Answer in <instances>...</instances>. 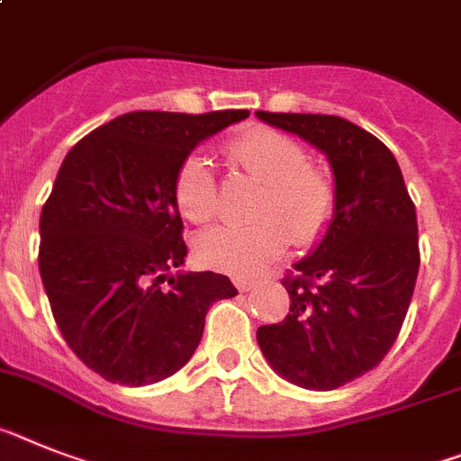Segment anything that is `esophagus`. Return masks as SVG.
I'll use <instances>...</instances> for the list:
<instances>
[{"instance_id":"1","label":"esophagus","mask_w":461,"mask_h":461,"mask_svg":"<svg viewBox=\"0 0 461 461\" xmlns=\"http://www.w3.org/2000/svg\"><path fill=\"white\" fill-rule=\"evenodd\" d=\"M234 285H237V288L241 290V293H249L250 288H255V285H258V281H255V278L237 276V278H234Z\"/></svg>"}]
</instances>
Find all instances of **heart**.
<instances>
[{"label":"heart","mask_w":461,"mask_h":461,"mask_svg":"<svg viewBox=\"0 0 461 461\" xmlns=\"http://www.w3.org/2000/svg\"><path fill=\"white\" fill-rule=\"evenodd\" d=\"M230 157L260 180L258 220L220 224L196 239L203 265L234 276H250L284 255L290 239L309 246L328 230L335 212V180L309 164L304 147L274 129H250L230 142ZM177 208L189 222L206 224L218 212V183L203 154H189L176 176Z\"/></svg>","instance_id":"obj_1"}]
</instances>
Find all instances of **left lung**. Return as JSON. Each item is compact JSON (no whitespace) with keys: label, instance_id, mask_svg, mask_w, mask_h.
I'll list each match as a JSON object with an SVG mask.
<instances>
[{"label":"left lung","instance_id":"1","mask_svg":"<svg viewBox=\"0 0 461 461\" xmlns=\"http://www.w3.org/2000/svg\"><path fill=\"white\" fill-rule=\"evenodd\" d=\"M328 157L335 212L297 276H285L290 312L258 328L267 363L293 384L330 392L386 356L408 314L417 272L415 203L396 157L361 126L332 114L255 112Z\"/></svg>","mask_w":461,"mask_h":461}]
</instances>
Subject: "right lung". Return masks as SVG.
Returning <instances> with one entry per match:
<instances>
[{
	"label": "right lung",
	"instance_id": "add662e5",
	"mask_svg": "<svg viewBox=\"0 0 461 461\" xmlns=\"http://www.w3.org/2000/svg\"><path fill=\"white\" fill-rule=\"evenodd\" d=\"M249 117L129 112L65 157L40 218V274L69 349L107 382L145 386L192 358L222 274L176 272L187 246L176 176L199 142Z\"/></svg>",
	"mask_w": 461,
	"mask_h": 461
}]
</instances>
